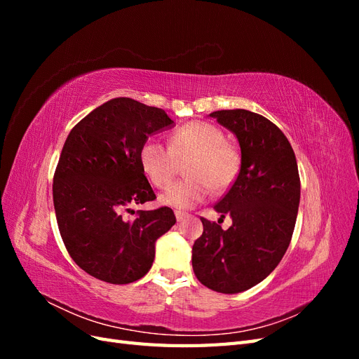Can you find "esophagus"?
Segmentation results:
<instances>
[{
  "instance_id": "1",
  "label": "esophagus",
  "mask_w": 359,
  "mask_h": 359,
  "mask_svg": "<svg viewBox=\"0 0 359 359\" xmlns=\"http://www.w3.org/2000/svg\"><path fill=\"white\" fill-rule=\"evenodd\" d=\"M175 217H177V220H178V222H182V220L186 219V217H187V214H186V212H182V211H175Z\"/></svg>"
}]
</instances>
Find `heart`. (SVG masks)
<instances>
[{"label":"heart","mask_w":359,"mask_h":359,"mask_svg":"<svg viewBox=\"0 0 359 359\" xmlns=\"http://www.w3.org/2000/svg\"><path fill=\"white\" fill-rule=\"evenodd\" d=\"M187 160L184 173L189 178L161 193L160 203L177 210H193L208 198L210 191L223 193L240 172V154L220 127L205 121H190L169 137V148L157 140H147L139 149V161L156 187H166L177 175L178 161Z\"/></svg>","instance_id":"heart-1"}]
</instances>
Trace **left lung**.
Wrapping results in <instances>:
<instances>
[{"label": "left lung", "mask_w": 359, "mask_h": 359, "mask_svg": "<svg viewBox=\"0 0 359 359\" xmlns=\"http://www.w3.org/2000/svg\"><path fill=\"white\" fill-rule=\"evenodd\" d=\"M217 123L235 135L241 169L231 190L214 205L232 226L202 219L203 233L191 248L201 283L220 293H240L266 278L290 244L298 215L301 182L295 153L281 130L245 109L215 111Z\"/></svg>", "instance_id": "1"}]
</instances>
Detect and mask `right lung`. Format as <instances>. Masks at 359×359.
Instances as JSON below:
<instances>
[{
	"instance_id": "add662e5",
	"label": "right lung",
	"mask_w": 359,
	"mask_h": 359,
	"mask_svg": "<svg viewBox=\"0 0 359 359\" xmlns=\"http://www.w3.org/2000/svg\"><path fill=\"white\" fill-rule=\"evenodd\" d=\"M173 126L163 109L116 97L72 128L53 177V206L67 252L85 273L127 285L153 265L156 241L175 224V214L165 206L127 220L124 212L156 199L139 149Z\"/></svg>"
}]
</instances>
